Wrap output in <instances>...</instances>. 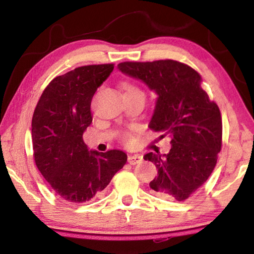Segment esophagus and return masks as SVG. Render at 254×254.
I'll return each mask as SVG.
<instances>
[{
    "instance_id": "obj_1",
    "label": "esophagus",
    "mask_w": 254,
    "mask_h": 254,
    "mask_svg": "<svg viewBox=\"0 0 254 254\" xmlns=\"http://www.w3.org/2000/svg\"><path fill=\"white\" fill-rule=\"evenodd\" d=\"M141 161H142V157L139 156V154H133V156L127 157V162L130 163V165H136V163H139Z\"/></svg>"
}]
</instances>
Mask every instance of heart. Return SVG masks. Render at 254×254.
Returning <instances> with one entry per match:
<instances>
[{"instance_id": "obj_1", "label": "heart", "mask_w": 254, "mask_h": 254, "mask_svg": "<svg viewBox=\"0 0 254 254\" xmlns=\"http://www.w3.org/2000/svg\"><path fill=\"white\" fill-rule=\"evenodd\" d=\"M123 89H124V94H141V95H143V92L141 91V89L137 87V86L133 85L131 83H124L123 84ZM121 139L123 141H128L130 140V135L127 134V133H122L121 134Z\"/></svg>"}]
</instances>
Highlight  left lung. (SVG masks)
<instances>
[{"instance_id":"left-lung-1","label":"left lung","mask_w":254,"mask_h":254,"mask_svg":"<svg viewBox=\"0 0 254 254\" xmlns=\"http://www.w3.org/2000/svg\"><path fill=\"white\" fill-rule=\"evenodd\" d=\"M158 94L149 127L171 137L167 154L149 152L158 176L149 184L162 198L186 200L198 190L216 166L222 148V117L217 104L201 88V76L177 60L165 59L118 65Z\"/></svg>"}]
</instances>
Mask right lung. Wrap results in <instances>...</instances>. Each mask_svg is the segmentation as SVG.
Masks as SVG:
<instances>
[{"instance_id":"1","label":"right lung","mask_w":254,"mask_h":254,"mask_svg":"<svg viewBox=\"0 0 254 254\" xmlns=\"http://www.w3.org/2000/svg\"><path fill=\"white\" fill-rule=\"evenodd\" d=\"M113 69V64L88 65L55 77L33 112L34 162L55 194L70 203L100 195L127 160L121 150L88 151L83 140L92 98Z\"/></svg>"}]
</instances>
